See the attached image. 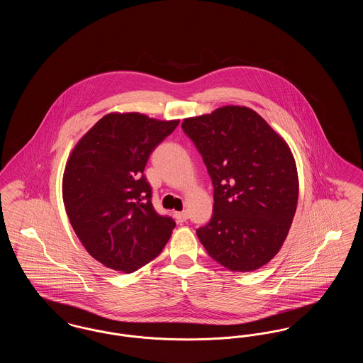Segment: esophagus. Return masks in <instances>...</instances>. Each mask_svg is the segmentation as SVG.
<instances>
[{
    "mask_svg": "<svg viewBox=\"0 0 363 363\" xmlns=\"http://www.w3.org/2000/svg\"><path fill=\"white\" fill-rule=\"evenodd\" d=\"M174 218L179 222V223H184L188 220L189 218V213L186 211H182V212H174Z\"/></svg>",
    "mask_w": 363,
    "mask_h": 363,
    "instance_id": "obj_1",
    "label": "esophagus"
}]
</instances>
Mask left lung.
Instances as JSON below:
<instances>
[{"label":"left lung","instance_id":"obj_1","mask_svg":"<svg viewBox=\"0 0 363 363\" xmlns=\"http://www.w3.org/2000/svg\"><path fill=\"white\" fill-rule=\"evenodd\" d=\"M213 186V212L196 230L208 255L233 272H252L280 250L298 203V174L286 141L247 107L225 106L186 118Z\"/></svg>","mask_w":363,"mask_h":363}]
</instances>
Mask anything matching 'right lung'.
<instances>
[{"mask_svg": "<svg viewBox=\"0 0 363 363\" xmlns=\"http://www.w3.org/2000/svg\"><path fill=\"white\" fill-rule=\"evenodd\" d=\"M178 123L113 113L73 148L62 179L64 204L76 235L104 267L132 274L170 240L175 222L156 212L144 169Z\"/></svg>", "mask_w": 363, "mask_h": 363, "instance_id": "obj_1", "label": "right lung"}]
</instances>
